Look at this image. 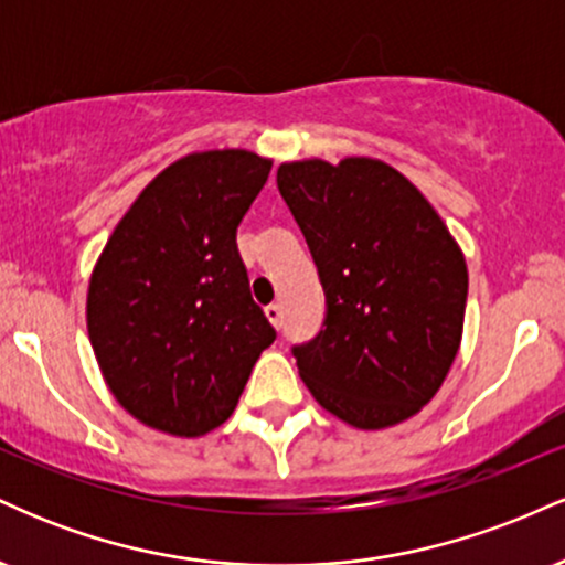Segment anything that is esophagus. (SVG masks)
Returning <instances> with one entry per match:
<instances>
[{
	"label": "esophagus",
	"instance_id": "34e87169",
	"mask_svg": "<svg viewBox=\"0 0 565 565\" xmlns=\"http://www.w3.org/2000/svg\"><path fill=\"white\" fill-rule=\"evenodd\" d=\"M265 316H268V321L274 323L276 329L284 327V308L278 302H270L268 308H265Z\"/></svg>",
	"mask_w": 565,
	"mask_h": 565
}]
</instances>
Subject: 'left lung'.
<instances>
[{"instance_id": "8db88e82", "label": "left lung", "mask_w": 565, "mask_h": 565, "mask_svg": "<svg viewBox=\"0 0 565 565\" xmlns=\"http://www.w3.org/2000/svg\"><path fill=\"white\" fill-rule=\"evenodd\" d=\"M278 191L327 297L319 334L291 348L313 398L377 430L417 414L449 374L468 268L438 212L374 159L281 164Z\"/></svg>"}]
</instances>
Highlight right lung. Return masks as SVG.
<instances>
[{
    "mask_svg": "<svg viewBox=\"0 0 565 565\" xmlns=\"http://www.w3.org/2000/svg\"><path fill=\"white\" fill-rule=\"evenodd\" d=\"M270 167L249 151L191 153L146 185L108 238L89 278V342L140 423L185 438L215 430L276 340L236 246Z\"/></svg>",
    "mask_w": 565,
    "mask_h": 565,
    "instance_id": "right-lung-1",
    "label": "right lung"
}]
</instances>
